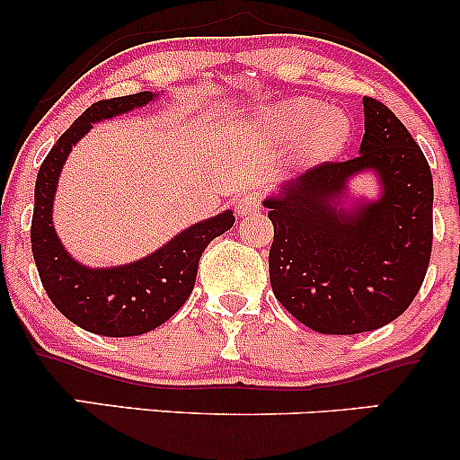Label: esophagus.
<instances>
[{"label": "esophagus", "instance_id": "obj_1", "mask_svg": "<svg viewBox=\"0 0 460 460\" xmlns=\"http://www.w3.org/2000/svg\"><path fill=\"white\" fill-rule=\"evenodd\" d=\"M260 209H261V192H257V190H251V192L242 194V197L235 200V212L237 216H242V218L248 214L260 212Z\"/></svg>", "mask_w": 460, "mask_h": 460}]
</instances>
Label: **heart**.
Masks as SVG:
<instances>
[{
  "label": "heart",
  "instance_id": "b5f03b06",
  "mask_svg": "<svg viewBox=\"0 0 460 460\" xmlns=\"http://www.w3.org/2000/svg\"><path fill=\"white\" fill-rule=\"evenodd\" d=\"M266 128L285 142L298 140V162L305 166L329 162L346 149L352 128L346 114L329 110L318 99H289L263 112Z\"/></svg>",
  "mask_w": 460,
  "mask_h": 460
}]
</instances>
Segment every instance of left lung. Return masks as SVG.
I'll return each instance as SVG.
<instances>
[{
    "label": "left lung",
    "mask_w": 460,
    "mask_h": 460,
    "mask_svg": "<svg viewBox=\"0 0 460 460\" xmlns=\"http://www.w3.org/2000/svg\"><path fill=\"white\" fill-rule=\"evenodd\" d=\"M358 155L320 164L263 200L274 225L270 285L298 322L324 335L381 329L424 283L432 248V175L387 105L363 97ZM372 172L376 199L348 204L347 186Z\"/></svg>",
    "instance_id": "1"
}]
</instances>
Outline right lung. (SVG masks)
<instances>
[{
  "label": "right lung",
  "instance_id": "1",
  "mask_svg": "<svg viewBox=\"0 0 460 460\" xmlns=\"http://www.w3.org/2000/svg\"><path fill=\"white\" fill-rule=\"evenodd\" d=\"M153 99L155 93H136L93 103L58 138L36 177L30 237L47 296L79 329L105 337L142 335L172 318L192 294L203 251L235 223L234 212L225 209L190 225L151 255L114 268H88L68 255L54 226V197L68 153L94 123L134 112Z\"/></svg>",
  "mask_w": 460,
  "mask_h": 460
}]
</instances>
